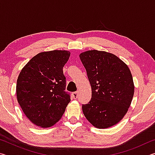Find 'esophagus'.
Segmentation results:
<instances>
[{
	"instance_id": "1",
	"label": "esophagus",
	"mask_w": 155,
	"mask_h": 155,
	"mask_svg": "<svg viewBox=\"0 0 155 155\" xmlns=\"http://www.w3.org/2000/svg\"><path fill=\"white\" fill-rule=\"evenodd\" d=\"M78 96V93L77 91H74V92L72 93V97L74 98V99H77Z\"/></svg>"
}]
</instances>
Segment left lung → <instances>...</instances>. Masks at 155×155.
I'll return each instance as SVG.
<instances>
[{"mask_svg": "<svg viewBox=\"0 0 155 155\" xmlns=\"http://www.w3.org/2000/svg\"><path fill=\"white\" fill-rule=\"evenodd\" d=\"M81 61L91 87V98L82 104L83 114L98 128L116 124L127 114L134 94L129 68L115 54L96 50L82 52Z\"/></svg>", "mask_w": 155, "mask_h": 155, "instance_id": "8db88e82", "label": "left lung"}]
</instances>
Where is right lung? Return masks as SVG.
<instances>
[{"instance_id": "1", "label": "right lung", "mask_w": 155, "mask_h": 155, "mask_svg": "<svg viewBox=\"0 0 155 155\" xmlns=\"http://www.w3.org/2000/svg\"><path fill=\"white\" fill-rule=\"evenodd\" d=\"M67 51L40 52L21 70L16 85L18 102L28 120L38 127H52L61 119L70 101L63 68Z\"/></svg>"}]
</instances>
